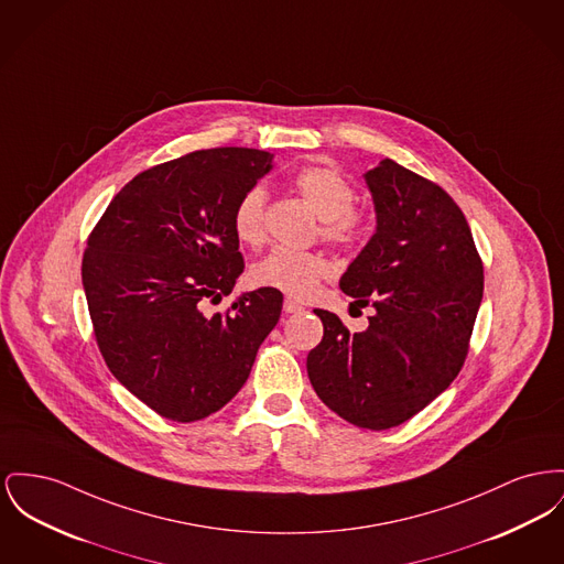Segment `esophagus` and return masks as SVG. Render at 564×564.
<instances>
[{
    "instance_id": "obj_1",
    "label": "esophagus",
    "mask_w": 564,
    "mask_h": 564,
    "mask_svg": "<svg viewBox=\"0 0 564 564\" xmlns=\"http://www.w3.org/2000/svg\"><path fill=\"white\" fill-rule=\"evenodd\" d=\"M283 311L288 313V315H296V313H304V306L299 304V302H294V300H285L283 302Z\"/></svg>"
}]
</instances>
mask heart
I'll use <instances>...</instances> for the list:
<instances>
[{
    "label": "heart",
    "mask_w": 564,
    "mask_h": 564,
    "mask_svg": "<svg viewBox=\"0 0 564 564\" xmlns=\"http://www.w3.org/2000/svg\"><path fill=\"white\" fill-rule=\"evenodd\" d=\"M292 187L322 219V236L334 245H354L365 230V219L354 210V185L330 164H315L292 176ZM265 192L249 187L236 202L232 228L236 238L249 247L264 240ZM332 265L322 253L272 249L253 265L251 276L260 288L283 292L292 299H308L330 274Z\"/></svg>",
    "instance_id": "heart-1"
}]
</instances>
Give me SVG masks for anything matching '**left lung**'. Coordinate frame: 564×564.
Masks as SVG:
<instances>
[{"mask_svg":"<svg viewBox=\"0 0 564 564\" xmlns=\"http://www.w3.org/2000/svg\"><path fill=\"white\" fill-rule=\"evenodd\" d=\"M377 228L340 276L365 332L315 308L322 343L306 370L317 397L354 426L386 431L420 413L460 372L484 296V265L458 204L438 185L381 160L365 174Z\"/></svg>","mask_w":564,"mask_h":564,"instance_id":"left-lung-1","label":"left lung"}]
</instances>
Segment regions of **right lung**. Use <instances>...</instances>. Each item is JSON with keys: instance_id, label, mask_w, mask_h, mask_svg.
<instances>
[{"instance_id": "1", "label": "right lung", "mask_w": 564, "mask_h": 564, "mask_svg": "<svg viewBox=\"0 0 564 564\" xmlns=\"http://www.w3.org/2000/svg\"><path fill=\"white\" fill-rule=\"evenodd\" d=\"M272 170L258 149H208L149 167L112 198L83 256V288L104 362L133 397L174 422H196L245 386L281 317L283 294H240L236 202Z\"/></svg>"}]
</instances>
